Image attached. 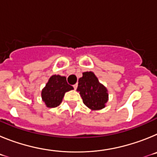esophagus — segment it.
Here are the masks:
<instances>
[{
	"instance_id": "obj_1",
	"label": "esophagus",
	"mask_w": 157,
	"mask_h": 157,
	"mask_svg": "<svg viewBox=\"0 0 157 157\" xmlns=\"http://www.w3.org/2000/svg\"><path fill=\"white\" fill-rule=\"evenodd\" d=\"M73 87H74L75 90H76V89H77V87H78V84H75V85L73 86Z\"/></svg>"
}]
</instances>
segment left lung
Returning a JSON list of instances; mask_svg holds the SVG:
<instances>
[{"mask_svg":"<svg viewBox=\"0 0 157 157\" xmlns=\"http://www.w3.org/2000/svg\"><path fill=\"white\" fill-rule=\"evenodd\" d=\"M77 91L79 92L83 103L92 110L104 109L109 99L107 89L91 71L83 72L82 77L78 79Z\"/></svg>","mask_w":157,"mask_h":157,"instance_id":"left-lung-1","label":"left lung"}]
</instances>
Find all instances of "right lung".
Segmentation results:
<instances>
[{
    "instance_id": "right-lung-1",
    "label": "right lung",
    "mask_w": 157,
    "mask_h": 157,
    "mask_svg": "<svg viewBox=\"0 0 157 157\" xmlns=\"http://www.w3.org/2000/svg\"><path fill=\"white\" fill-rule=\"evenodd\" d=\"M73 89L65 77L52 75L41 91V98L48 108H56L61 103L65 93Z\"/></svg>"
}]
</instances>
